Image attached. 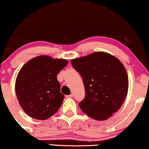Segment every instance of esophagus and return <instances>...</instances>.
Here are the masks:
<instances>
[{
	"label": "esophagus",
	"mask_w": 149,
	"mask_h": 149,
	"mask_svg": "<svg viewBox=\"0 0 149 149\" xmlns=\"http://www.w3.org/2000/svg\"><path fill=\"white\" fill-rule=\"evenodd\" d=\"M73 97V94H70V95H66V98H72Z\"/></svg>",
	"instance_id": "1"
}]
</instances>
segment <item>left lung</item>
Segmentation results:
<instances>
[{
  "mask_svg": "<svg viewBox=\"0 0 149 149\" xmlns=\"http://www.w3.org/2000/svg\"><path fill=\"white\" fill-rule=\"evenodd\" d=\"M82 77L85 96L79 103L93 119H109L121 108L127 95L128 77L122 63L112 55L95 52L71 60Z\"/></svg>",
  "mask_w": 149,
  "mask_h": 149,
  "instance_id": "8db88e82",
  "label": "left lung"
}]
</instances>
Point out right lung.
<instances>
[{
  "instance_id": "right-lung-1",
  "label": "right lung",
  "mask_w": 149,
  "mask_h": 149,
  "mask_svg": "<svg viewBox=\"0 0 149 149\" xmlns=\"http://www.w3.org/2000/svg\"><path fill=\"white\" fill-rule=\"evenodd\" d=\"M68 64L64 59L41 56L26 63L18 73L15 91L24 112L35 119L54 115L64 99L57 75Z\"/></svg>"
}]
</instances>
